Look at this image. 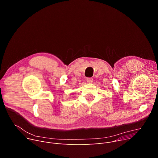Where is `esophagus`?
<instances>
[{
    "label": "esophagus",
    "instance_id": "obj_1",
    "mask_svg": "<svg viewBox=\"0 0 158 158\" xmlns=\"http://www.w3.org/2000/svg\"><path fill=\"white\" fill-rule=\"evenodd\" d=\"M87 82L89 83H92L93 82V79L91 77H89L87 79Z\"/></svg>",
    "mask_w": 158,
    "mask_h": 158
}]
</instances>
